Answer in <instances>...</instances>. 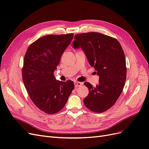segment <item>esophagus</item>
I'll use <instances>...</instances> for the list:
<instances>
[{"instance_id":"esophagus-1","label":"esophagus","mask_w":149,"mask_h":149,"mask_svg":"<svg viewBox=\"0 0 149 149\" xmlns=\"http://www.w3.org/2000/svg\"><path fill=\"white\" fill-rule=\"evenodd\" d=\"M82 84H83L82 83L79 82V81L74 82V86H75V88H78L79 86H81Z\"/></svg>"}]
</instances>
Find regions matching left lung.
<instances>
[{"label":"left lung","instance_id":"left-lung-1","mask_svg":"<svg viewBox=\"0 0 149 149\" xmlns=\"http://www.w3.org/2000/svg\"><path fill=\"white\" fill-rule=\"evenodd\" d=\"M74 38L73 47L82 48L100 76L96 87L84 83L89 89L84 105L94 112H105L116 103L124 87L127 68L123 49L116 38L100 33H79Z\"/></svg>","mask_w":149,"mask_h":149}]
</instances>
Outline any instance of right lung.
<instances>
[{
    "instance_id": "obj_1",
    "label": "right lung",
    "mask_w": 149,
    "mask_h": 149,
    "mask_svg": "<svg viewBox=\"0 0 149 149\" xmlns=\"http://www.w3.org/2000/svg\"><path fill=\"white\" fill-rule=\"evenodd\" d=\"M73 35L44 36L31 43L25 53L22 68L25 87L34 104L48 114L64 107L74 87L73 81L56 80L53 74Z\"/></svg>"
}]
</instances>
